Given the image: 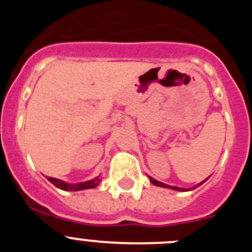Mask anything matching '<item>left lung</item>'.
Listing matches in <instances>:
<instances>
[{
	"label": "left lung",
	"mask_w": 252,
	"mask_h": 252,
	"mask_svg": "<svg viewBox=\"0 0 252 252\" xmlns=\"http://www.w3.org/2000/svg\"><path fill=\"white\" fill-rule=\"evenodd\" d=\"M149 178H150V182H151V183L154 184V186H158V187H164V188H170V189H174V190H186V189L178 188V187H173V186H166V184L161 183V182H158V180H155V179H154V178H151V177H149ZM204 182H206V180H203V182H202V183H199V186H201V184H203Z\"/></svg>",
	"instance_id": "8db88e82"
}]
</instances>
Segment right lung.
Listing matches in <instances>:
<instances>
[{"label": "right lung", "instance_id": "1", "mask_svg": "<svg viewBox=\"0 0 252 252\" xmlns=\"http://www.w3.org/2000/svg\"><path fill=\"white\" fill-rule=\"evenodd\" d=\"M48 180L50 183L54 184L55 187H58L59 189H63V190H83V189H91V188H95V187L98 186L101 179L98 177L95 178V179L92 180H88V182H83V183H77V184H69L63 182V180L60 179H55V178H51L49 177Z\"/></svg>", "mask_w": 252, "mask_h": 252}]
</instances>
